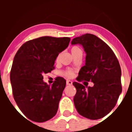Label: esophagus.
<instances>
[{
    "label": "esophagus",
    "mask_w": 132,
    "mask_h": 132,
    "mask_svg": "<svg viewBox=\"0 0 132 132\" xmlns=\"http://www.w3.org/2000/svg\"><path fill=\"white\" fill-rule=\"evenodd\" d=\"M72 84V82L71 80H66V85H68V86H70V85Z\"/></svg>",
    "instance_id": "obj_1"
}]
</instances>
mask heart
<instances>
[{
	"label": "heart",
	"mask_w": 132,
	"mask_h": 132,
	"mask_svg": "<svg viewBox=\"0 0 132 132\" xmlns=\"http://www.w3.org/2000/svg\"><path fill=\"white\" fill-rule=\"evenodd\" d=\"M77 48H78L77 47H73L72 48H71V50H75V49H77ZM59 59V57L57 58V60H58ZM62 75H64V77H67V78H71V77H73V71L71 70H66V71H63V72H62Z\"/></svg>",
	"instance_id": "obj_1"
}]
</instances>
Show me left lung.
I'll return each mask as SVG.
<instances>
[{"instance_id": "8db88e82", "label": "left lung", "mask_w": 132, "mask_h": 132, "mask_svg": "<svg viewBox=\"0 0 132 132\" xmlns=\"http://www.w3.org/2000/svg\"><path fill=\"white\" fill-rule=\"evenodd\" d=\"M82 45L86 53V64L76 79L91 81L93 87L79 82L73 85L77 89L73 102L80 115L88 119H100L115 107L122 91L121 70L115 54L109 45L95 35L86 34L73 39L71 45Z\"/></svg>"}]
</instances>
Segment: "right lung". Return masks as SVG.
<instances>
[{"instance_id": "obj_1", "label": "right lung", "mask_w": 132, "mask_h": 132, "mask_svg": "<svg viewBox=\"0 0 132 132\" xmlns=\"http://www.w3.org/2000/svg\"><path fill=\"white\" fill-rule=\"evenodd\" d=\"M70 38L43 36L21 46L10 72L13 94L27 118L38 123L56 114L66 80L57 77L52 86L43 82V75L51 72L59 54L68 47Z\"/></svg>"}]
</instances>
